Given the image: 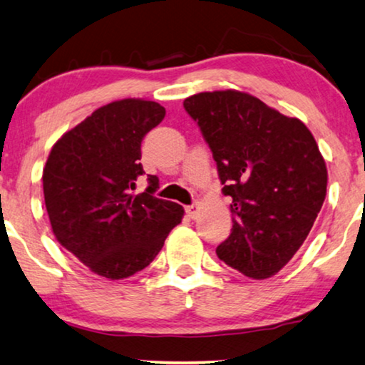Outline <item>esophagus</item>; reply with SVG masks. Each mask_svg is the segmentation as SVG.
Listing matches in <instances>:
<instances>
[{"instance_id": "esophagus-1", "label": "esophagus", "mask_w": 365, "mask_h": 365, "mask_svg": "<svg viewBox=\"0 0 365 365\" xmlns=\"http://www.w3.org/2000/svg\"><path fill=\"white\" fill-rule=\"evenodd\" d=\"M197 212H199V206L197 204H191V206H186V214L191 219H194L197 216Z\"/></svg>"}]
</instances>
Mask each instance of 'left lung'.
<instances>
[{
  "label": "left lung",
  "mask_w": 365,
  "mask_h": 365,
  "mask_svg": "<svg viewBox=\"0 0 365 365\" xmlns=\"http://www.w3.org/2000/svg\"><path fill=\"white\" fill-rule=\"evenodd\" d=\"M231 196V236L217 257L244 276L267 279L306 241L327 191V169L316 139L247 93L212 91L184 99Z\"/></svg>",
  "instance_id": "obj_1"
}]
</instances>
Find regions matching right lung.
<instances>
[{
	"mask_svg": "<svg viewBox=\"0 0 365 365\" xmlns=\"http://www.w3.org/2000/svg\"><path fill=\"white\" fill-rule=\"evenodd\" d=\"M166 116L154 101L121 99L99 108L54 144L43 169L44 204L58 242L106 279L133 276L153 262L184 209L154 196L143 176L141 143Z\"/></svg>",
	"mask_w": 365,
	"mask_h": 365,
	"instance_id": "1",
	"label": "right lung"
}]
</instances>
